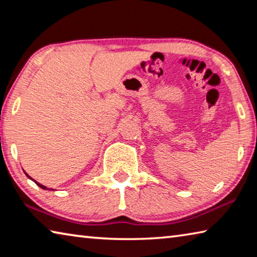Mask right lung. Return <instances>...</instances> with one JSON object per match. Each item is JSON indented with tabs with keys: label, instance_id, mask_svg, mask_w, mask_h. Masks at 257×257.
<instances>
[{
	"label": "right lung",
	"instance_id": "add662e5",
	"mask_svg": "<svg viewBox=\"0 0 257 257\" xmlns=\"http://www.w3.org/2000/svg\"><path fill=\"white\" fill-rule=\"evenodd\" d=\"M25 173H26V172H25ZM26 176H27V177H28V178H29V179H30V180H33V181H34V182H36V185H37V186H40V187H41V188H42V189H46V190H53V189H52V188H47V187H46V186H43V185H42V184H40V182H37V181H36V180H34V179H33V178H32V177H30V176H28V175H27V173H26Z\"/></svg>",
	"mask_w": 257,
	"mask_h": 257
}]
</instances>
